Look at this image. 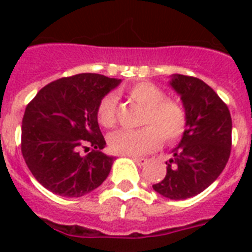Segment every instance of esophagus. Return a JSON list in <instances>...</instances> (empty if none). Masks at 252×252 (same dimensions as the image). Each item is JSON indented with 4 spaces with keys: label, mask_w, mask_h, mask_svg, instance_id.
I'll return each instance as SVG.
<instances>
[{
    "label": "esophagus",
    "mask_w": 252,
    "mask_h": 252,
    "mask_svg": "<svg viewBox=\"0 0 252 252\" xmlns=\"http://www.w3.org/2000/svg\"><path fill=\"white\" fill-rule=\"evenodd\" d=\"M132 159H133L136 163H137L138 166H144L148 162V159L146 158H138V157H132Z\"/></svg>",
    "instance_id": "obj_1"
}]
</instances>
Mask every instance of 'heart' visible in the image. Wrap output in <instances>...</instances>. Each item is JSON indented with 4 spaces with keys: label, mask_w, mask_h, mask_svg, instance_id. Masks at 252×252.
<instances>
[{
    "label": "heart",
    "mask_w": 252,
    "mask_h": 252,
    "mask_svg": "<svg viewBox=\"0 0 252 252\" xmlns=\"http://www.w3.org/2000/svg\"><path fill=\"white\" fill-rule=\"evenodd\" d=\"M128 96L144 108L136 130H120L110 137L112 152L122 156H141L157 149L162 138L167 144L176 142L187 129L188 115L184 106L175 99L166 98L161 87L149 81H141L128 89ZM98 122L104 128H114L118 123V98L114 94L103 96L96 108Z\"/></svg>",
    "instance_id": "heart-1"
}]
</instances>
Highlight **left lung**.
I'll return each instance as SVG.
<instances>
[{
  "label": "left lung",
  "mask_w": 252,
  "mask_h": 252,
  "mask_svg": "<svg viewBox=\"0 0 252 252\" xmlns=\"http://www.w3.org/2000/svg\"><path fill=\"white\" fill-rule=\"evenodd\" d=\"M171 86L179 93L188 124L165 178L153 184L167 199L183 200L208 188L226 166L231 152V116L226 103L204 81L176 74Z\"/></svg>",
  "instance_id": "8db88e82"
}]
</instances>
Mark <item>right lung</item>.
Segmentation results:
<instances>
[{
  "label": "right lung",
  "mask_w": 252,
  "mask_h": 252,
  "mask_svg": "<svg viewBox=\"0 0 252 252\" xmlns=\"http://www.w3.org/2000/svg\"><path fill=\"white\" fill-rule=\"evenodd\" d=\"M120 80L95 73L63 77L45 85L27 104L22 120V156L35 179L53 193L84 196L106 180L114 157L102 153L106 140L96 108ZM90 154L84 155L82 151Z\"/></svg>",
  "instance_id": "1"
}]
</instances>
